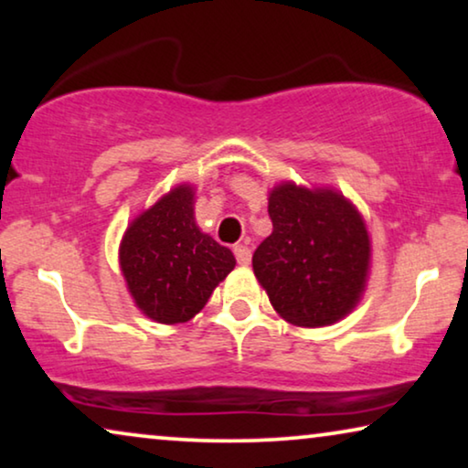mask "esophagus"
<instances>
[{"label": "esophagus", "mask_w": 468, "mask_h": 468, "mask_svg": "<svg viewBox=\"0 0 468 468\" xmlns=\"http://www.w3.org/2000/svg\"><path fill=\"white\" fill-rule=\"evenodd\" d=\"M234 255H236V260H239V264H242V266H247L249 261H251V249H249L247 245H236Z\"/></svg>", "instance_id": "obj_1"}]
</instances>
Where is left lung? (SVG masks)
Returning <instances> with one entry per match:
<instances>
[{"mask_svg": "<svg viewBox=\"0 0 468 468\" xmlns=\"http://www.w3.org/2000/svg\"><path fill=\"white\" fill-rule=\"evenodd\" d=\"M272 234L255 249L253 272L274 311L303 328H322L360 303L370 271L362 215L330 187L281 183L268 196Z\"/></svg>", "mask_w": 468, "mask_h": 468, "instance_id": "1", "label": "left lung"}]
</instances>
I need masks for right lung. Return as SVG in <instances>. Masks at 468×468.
<instances>
[{
    "mask_svg": "<svg viewBox=\"0 0 468 468\" xmlns=\"http://www.w3.org/2000/svg\"><path fill=\"white\" fill-rule=\"evenodd\" d=\"M196 191L183 183L127 226L119 264L133 303L159 324H185L204 309L236 260L197 228Z\"/></svg>",
    "mask_w": 468,
    "mask_h": 468,
    "instance_id": "right-lung-1",
    "label": "right lung"
}]
</instances>
